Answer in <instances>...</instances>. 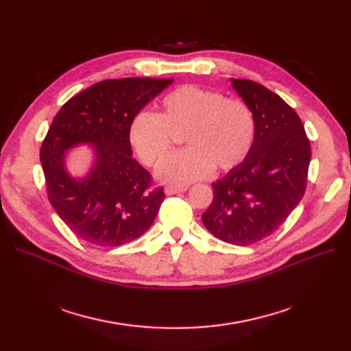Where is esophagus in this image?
Segmentation results:
<instances>
[{"mask_svg":"<svg viewBox=\"0 0 351 351\" xmlns=\"http://www.w3.org/2000/svg\"><path fill=\"white\" fill-rule=\"evenodd\" d=\"M189 187L187 186H167L165 193L167 195H176V193H183Z\"/></svg>","mask_w":351,"mask_h":351,"instance_id":"obj_1","label":"esophagus"}]
</instances>
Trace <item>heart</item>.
Listing matches in <instances>:
<instances>
[{
  "label": "heart",
  "mask_w": 351,
  "mask_h": 351,
  "mask_svg": "<svg viewBox=\"0 0 351 351\" xmlns=\"http://www.w3.org/2000/svg\"><path fill=\"white\" fill-rule=\"evenodd\" d=\"M186 149L169 156L158 177L169 184L205 178L214 167L231 171L247 158L256 125L252 110L240 99L217 90L184 84L159 102V112H137L129 125V141L142 161L156 167L171 151L173 133H183Z\"/></svg>",
  "instance_id": "b5f03b06"
}]
</instances>
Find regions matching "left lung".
I'll return each instance as SVG.
<instances>
[{
    "label": "left lung",
    "mask_w": 351,
    "mask_h": 351,
    "mask_svg": "<svg viewBox=\"0 0 351 351\" xmlns=\"http://www.w3.org/2000/svg\"><path fill=\"white\" fill-rule=\"evenodd\" d=\"M254 117L253 146L244 161L212 183L214 199L202 214L219 240L249 246L271 236L302 200L311 143L300 117L277 93L247 79H231Z\"/></svg>",
    "instance_id": "left-lung-1"
}]
</instances>
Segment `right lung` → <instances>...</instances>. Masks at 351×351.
I'll return each mask as SVG.
<instances>
[{
    "mask_svg": "<svg viewBox=\"0 0 351 351\" xmlns=\"http://www.w3.org/2000/svg\"><path fill=\"white\" fill-rule=\"evenodd\" d=\"M173 79L102 80L70 98L54 117L40 146V162L52 208L82 240L121 246L151 228L165 199L149 171L132 156L129 125ZM94 146L95 162L83 179L71 178L65 152Z\"/></svg>",
    "mask_w": 351,
    "mask_h": 351,
    "instance_id": "1",
    "label": "right lung"
}]
</instances>
